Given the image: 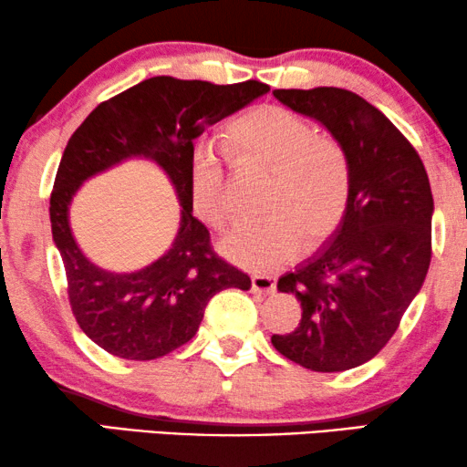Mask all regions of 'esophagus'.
I'll return each instance as SVG.
<instances>
[{
	"label": "esophagus",
	"instance_id": "obj_1",
	"mask_svg": "<svg viewBox=\"0 0 467 467\" xmlns=\"http://www.w3.org/2000/svg\"><path fill=\"white\" fill-rule=\"evenodd\" d=\"M275 285H277L275 277H269V275H252V292L271 296L275 294Z\"/></svg>",
	"mask_w": 467,
	"mask_h": 467
}]
</instances>
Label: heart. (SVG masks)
Here are the masks:
<instances>
[{"instance_id":"1","label":"heart","mask_w":467,"mask_h":467,"mask_svg":"<svg viewBox=\"0 0 467 467\" xmlns=\"http://www.w3.org/2000/svg\"><path fill=\"white\" fill-rule=\"evenodd\" d=\"M229 149L244 163L273 170L269 217L240 219L221 238L229 261L271 271L297 254L300 244L318 246L337 232L351 192L349 157L339 140L315 134L308 121L279 105H261L229 128ZM190 198L211 225L229 215L223 159L198 147L190 159Z\"/></svg>"}]
</instances>
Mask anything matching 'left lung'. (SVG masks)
Wrapping results in <instances>:
<instances>
[{
  "instance_id": "obj_1",
  "label": "left lung",
  "mask_w": 467,
  "mask_h": 467,
  "mask_svg": "<svg viewBox=\"0 0 467 467\" xmlns=\"http://www.w3.org/2000/svg\"><path fill=\"white\" fill-rule=\"evenodd\" d=\"M275 99L323 124L351 165L348 211L315 256L285 273L302 318L271 343L287 360L341 372L372 360L400 327L431 265L432 192L410 140L377 107L346 88H279Z\"/></svg>"
}]
</instances>
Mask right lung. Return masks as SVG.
I'll return each mask as SVG.
<instances>
[{"mask_svg": "<svg viewBox=\"0 0 467 467\" xmlns=\"http://www.w3.org/2000/svg\"><path fill=\"white\" fill-rule=\"evenodd\" d=\"M269 93L258 80L213 84L155 76L97 105L67 140L49 201L51 234L61 254L76 323L90 341L126 360H155L194 337L204 308L221 289H250V277L225 263L194 215L190 159L194 140ZM149 158L168 173L182 206L172 248L134 274L90 264L75 244L71 196L93 174L126 158Z\"/></svg>", "mask_w": 467, "mask_h": 467, "instance_id": "right-lung-1", "label": "right lung"}]
</instances>
